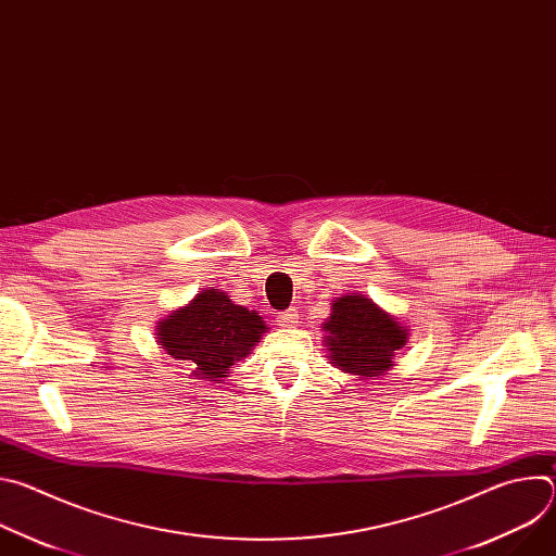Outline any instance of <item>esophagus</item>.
<instances>
[{"instance_id":"esophagus-1","label":"esophagus","mask_w":556,"mask_h":556,"mask_svg":"<svg viewBox=\"0 0 556 556\" xmlns=\"http://www.w3.org/2000/svg\"><path fill=\"white\" fill-rule=\"evenodd\" d=\"M299 314L294 312V309H288V312H283L281 316H279V324L283 326V328H294L299 321Z\"/></svg>"}]
</instances>
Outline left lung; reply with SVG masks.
Returning a JSON list of instances; mask_svg holds the SVG:
<instances>
[{"instance_id": "obj_1", "label": "left lung", "mask_w": 556, "mask_h": 556, "mask_svg": "<svg viewBox=\"0 0 556 556\" xmlns=\"http://www.w3.org/2000/svg\"><path fill=\"white\" fill-rule=\"evenodd\" d=\"M328 358L337 369L356 378L382 376L407 343V326L358 292L339 296L324 324Z\"/></svg>"}]
</instances>
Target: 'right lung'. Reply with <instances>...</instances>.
Returning <instances> with one entry per match:
<instances>
[{"instance_id":"right-lung-1","label":"right lung","mask_w":556,"mask_h":556,"mask_svg":"<svg viewBox=\"0 0 556 556\" xmlns=\"http://www.w3.org/2000/svg\"><path fill=\"white\" fill-rule=\"evenodd\" d=\"M264 332L268 326L257 309L237 305L217 288L202 290L155 326L163 350L204 380L224 378L237 361L251 354Z\"/></svg>"}]
</instances>
